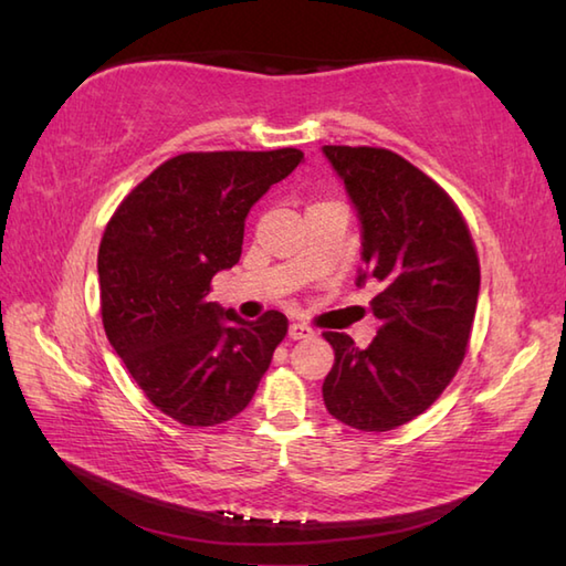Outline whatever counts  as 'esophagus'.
I'll return each instance as SVG.
<instances>
[{
  "label": "esophagus",
  "mask_w": 566,
  "mask_h": 566,
  "mask_svg": "<svg viewBox=\"0 0 566 566\" xmlns=\"http://www.w3.org/2000/svg\"><path fill=\"white\" fill-rule=\"evenodd\" d=\"M314 335V328H308L306 323H292L290 326V338L292 340H304V338H311Z\"/></svg>",
  "instance_id": "obj_1"
}]
</instances>
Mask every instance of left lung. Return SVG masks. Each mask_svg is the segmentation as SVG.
I'll list each match as a JSON object with an SVG mask.
<instances>
[{
	"label": "left lung",
	"mask_w": 566,
	"mask_h": 566,
	"mask_svg": "<svg viewBox=\"0 0 566 566\" xmlns=\"http://www.w3.org/2000/svg\"><path fill=\"white\" fill-rule=\"evenodd\" d=\"M363 228L357 286L379 284L377 338L365 350L345 333H323L335 363L323 401L340 423L394 430L420 416L464 359L479 296V258L460 209L401 155L323 146Z\"/></svg>",
	"instance_id": "1"
}]
</instances>
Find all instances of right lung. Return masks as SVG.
<instances>
[{
	"instance_id": "obj_1",
	"label": "right lung",
	"mask_w": 566,
	"mask_h": 566,
	"mask_svg": "<svg viewBox=\"0 0 566 566\" xmlns=\"http://www.w3.org/2000/svg\"><path fill=\"white\" fill-rule=\"evenodd\" d=\"M304 160L296 148L185 153L163 163L106 226L97 272L106 338L165 416L207 428L250 403L286 316L243 321L209 302L243 250L245 219Z\"/></svg>"
}]
</instances>
